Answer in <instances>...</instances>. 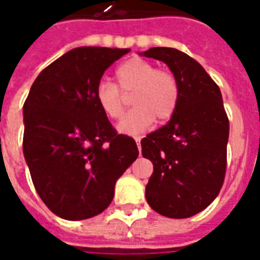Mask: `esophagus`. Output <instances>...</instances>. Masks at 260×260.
<instances>
[{
  "mask_svg": "<svg viewBox=\"0 0 260 260\" xmlns=\"http://www.w3.org/2000/svg\"><path fill=\"white\" fill-rule=\"evenodd\" d=\"M135 142H136V145H138V149H141V136H136Z\"/></svg>",
  "mask_w": 260,
  "mask_h": 260,
  "instance_id": "obj_1",
  "label": "esophagus"
}]
</instances>
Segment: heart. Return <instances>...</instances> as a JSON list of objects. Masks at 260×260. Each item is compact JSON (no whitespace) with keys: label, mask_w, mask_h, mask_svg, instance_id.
Instances as JSON below:
<instances>
[{"label":"heart","mask_w":260,"mask_h":260,"mask_svg":"<svg viewBox=\"0 0 260 260\" xmlns=\"http://www.w3.org/2000/svg\"><path fill=\"white\" fill-rule=\"evenodd\" d=\"M117 79L122 90H134L132 104L135 106L121 119L119 132L136 135L149 128L156 117L166 121L174 114L180 87L170 71L157 69L146 59L131 58L117 68ZM119 87L111 80L102 79L94 90L100 110L113 119L119 118L124 113V99Z\"/></svg>","instance_id":"b5f03b06"}]
</instances>
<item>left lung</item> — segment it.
Returning a JSON list of instances; mask_svg holds the SVG:
<instances>
[{"label": "left lung", "instance_id": "8db88e82", "mask_svg": "<svg viewBox=\"0 0 260 260\" xmlns=\"http://www.w3.org/2000/svg\"><path fill=\"white\" fill-rule=\"evenodd\" d=\"M139 54L163 61L180 87L169 122L141 141L142 156L153 163L146 201L166 217H192L216 199L224 182L230 124L221 91L198 61L177 48Z\"/></svg>", "mask_w": 260, "mask_h": 260}]
</instances>
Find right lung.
<instances>
[{
    "instance_id": "add662e5",
    "label": "right lung",
    "mask_w": 260,
    "mask_h": 260,
    "mask_svg": "<svg viewBox=\"0 0 260 260\" xmlns=\"http://www.w3.org/2000/svg\"><path fill=\"white\" fill-rule=\"evenodd\" d=\"M128 51L72 48L39 74L23 104V156L37 193L58 217L85 220L106 210L139 154L94 97L104 71Z\"/></svg>"
}]
</instances>
